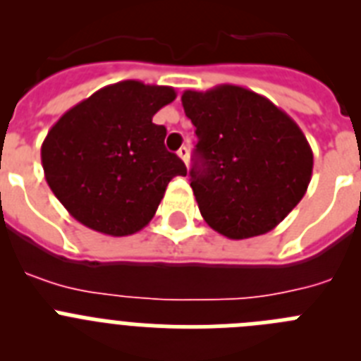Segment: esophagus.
<instances>
[{
  "mask_svg": "<svg viewBox=\"0 0 361 361\" xmlns=\"http://www.w3.org/2000/svg\"><path fill=\"white\" fill-rule=\"evenodd\" d=\"M177 155H178V157H180V159H183L184 164L188 166V162H190V149H188L186 146H183V148H178Z\"/></svg>",
  "mask_w": 361,
  "mask_h": 361,
  "instance_id": "obj_1",
  "label": "esophagus"
}]
</instances>
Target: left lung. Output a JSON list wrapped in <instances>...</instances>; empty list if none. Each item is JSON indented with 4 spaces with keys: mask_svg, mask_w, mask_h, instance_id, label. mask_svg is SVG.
I'll list each match as a JSON object with an SVG mask.
<instances>
[{
    "mask_svg": "<svg viewBox=\"0 0 361 361\" xmlns=\"http://www.w3.org/2000/svg\"><path fill=\"white\" fill-rule=\"evenodd\" d=\"M180 101L199 137L190 186L209 228L233 240L275 229L311 183L312 149L298 124L237 85L186 90Z\"/></svg>",
    "mask_w": 361,
    "mask_h": 361,
    "instance_id": "8db88e82",
    "label": "left lung"
}]
</instances>
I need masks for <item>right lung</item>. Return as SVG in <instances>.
Instances as JSON below:
<instances>
[{"label": "right lung", "mask_w": 361, "mask_h": 361, "mask_svg": "<svg viewBox=\"0 0 361 361\" xmlns=\"http://www.w3.org/2000/svg\"><path fill=\"white\" fill-rule=\"evenodd\" d=\"M171 86L121 81L70 108L44 137L41 164L54 195L94 231L126 237L148 226L168 183L186 175L153 116Z\"/></svg>", "instance_id": "1"}]
</instances>
